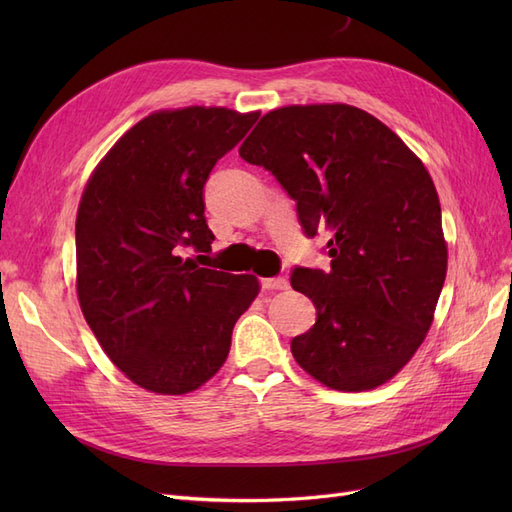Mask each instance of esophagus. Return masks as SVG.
I'll list each match as a JSON object with an SVG mask.
<instances>
[{
  "label": "esophagus",
  "instance_id": "34e87169",
  "mask_svg": "<svg viewBox=\"0 0 512 512\" xmlns=\"http://www.w3.org/2000/svg\"><path fill=\"white\" fill-rule=\"evenodd\" d=\"M262 290H286L288 288V280L284 277H265V280H260Z\"/></svg>",
  "mask_w": 512,
  "mask_h": 512
}]
</instances>
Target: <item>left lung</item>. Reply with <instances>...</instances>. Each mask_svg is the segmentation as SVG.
Returning <instances> with one entry per match:
<instances>
[{
    "instance_id": "1",
    "label": "left lung",
    "mask_w": 512,
    "mask_h": 512,
    "mask_svg": "<svg viewBox=\"0 0 512 512\" xmlns=\"http://www.w3.org/2000/svg\"><path fill=\"white\" fill-rule=\"evenodd\" d=\"M239 156L280 181L307 237L327 232L331 271L297 267L290 284L316 324L290 350L335 391L391 380L423 344L446 277L436 185L401 138L348 104L282 106Z\"/></svg>"
}]
</instances>
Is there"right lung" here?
<instances>
[{
	"label": "right lung",
	"mask_w": 512,
	"mask_h": 512,
	"mask_svg": "<svg viewBox=\"0 0 512 512\" xmlns=\"http://www.w3.org/2000/svg\"><path fill=\"white\" fill-rule=\"evenodd\" d=\"M260 113L158 111L123 134L89 177L76 213V292L102 350L134 384L196 391L224 365L254 275L200 267L211 168Z\"/></svg>",
	"instance_id": "1"
}]
</instances>
